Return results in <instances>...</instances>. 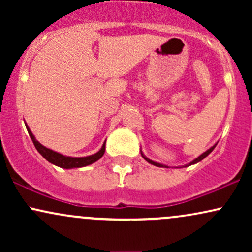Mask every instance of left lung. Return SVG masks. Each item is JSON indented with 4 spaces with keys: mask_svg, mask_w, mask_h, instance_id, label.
Returning <instances> with one entry per match:
<instances>
[{
    "mask_svg": "<svg viewBox=\"0 0 252 252\" xmlns=\"http://www.w3.org/2000/svg\"><path fill=\"white\" fill-rule=\"evenodd\" d=\"M216 146H217V144H215V146H212V147H211V148H210V149H207V150H206V152H204V153H202V154H201V155H199V156H198V158H194V160H193V161H190V162H189V163L185 164V166H182V167H189V166H190V164H195V163L200 162V161H201V160H204V158H206V156H207V155H209V154H210V153H211V152H212V150H213V149H215V147H216ZM141 155H142V158H144V160H146V161H147V162H149L150 164H154V166H156V167H163V168H168V166H166V164H162V163H158V162H155V161L150 160V158H147V156H146V155H144V154H143V153H142V150H141ZM180 168H181V167H180Z\"/></svg>",
    "mask_w": 252,
    "mask_h": 252,
    "instance_id": "8db88e82",
    "label": "left lung"
}]
</instances>
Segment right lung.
<instances>
[{
  "instance_id": "right-lung-1",
  "label": "right lung",
  "mask_w": 252,
  "mask_h": 252,
  "mask_svg": "<svg viewBox=\"0 0 252 252\" xmlns=\"http://www.w3.org/2000/svg\"><path fill=\"white\" fill-rule=\"evenodd\" d=\"M26 128H27L28 134H30L32 141H33L34 146H35L37 152H39L40 154H41L43 158L48 161V162L56 164V166L60 167V168L72 169V168H80V167L89 166V164H92L94 162H96V161L99 160V158L104 155V153H105L106 141L103 143L102 148L92 155L83 156V158H72V156L63 155V154H60V153H57V152H54V150L47 148V147L42 146V144L36 140L35 136L33 135V132L31 131L30 126H27V123H26Z\"/></svg>"
}]
</instances>
